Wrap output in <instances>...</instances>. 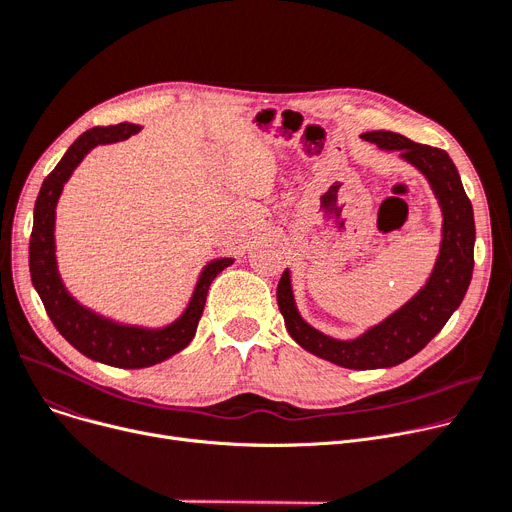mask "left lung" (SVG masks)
Masks as SVG:
<instances>
[{
    "mask_svg": "<svg viewBox=\"0 0 512 512\" xmlns=\"http://www.w3.org/2000/svg\"><path fill=\"white\" fill-rule=\"evenodd\" d=\"M362 138L384 150H399L401 159L426 175L438 198L442 208V242L428 283L395 314L353 341L328 337L299 316L289 270L279 281L277 302L289 335L297 345L341 368L376 370L403 364L422 351L461 306L473 275L475 221L471 200L446 150L386 130L368 132Z\"/></svg>",
    "mask_w": 512,
    "mask_h": 512,
    "instance_id": "obj_1",
    "label": "left lung"
}]
</instances>
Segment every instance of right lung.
<instances>
[{"mask_svg": "<svg viewBox=\"0 0 512 512\" xmlns=\"http://www.w3.org/2000/svg\"><path fill=\"white\" fill-rule=\"evenodd\" d=\"M136 132H140V126L124 122L117 126H99L78 136V140L68 148V153L62 157V161H59L55 169L45 177L35 202V221L28 246L30 279H33V285L47 310V316L59 330V335H62L72 347H76L82 355L95 359V362L128 370L161 364L163 359L190 345L206 304V293L210 283H213V279L221 270L233 264V258H219L208 262L196 283L194 295L186 312L165 328H140L117 324L80 306L66 291L57 273L53 237L55 204L59 200V194H62L64 184L70 179L72 171L80 165V161L86 157L88 150H93L97 144L126 140Z\"/></svg>", "mask_w": 512, "mask_h": 512, "instance_id": "add662e5", "label": "right lung"}]
</instances>
